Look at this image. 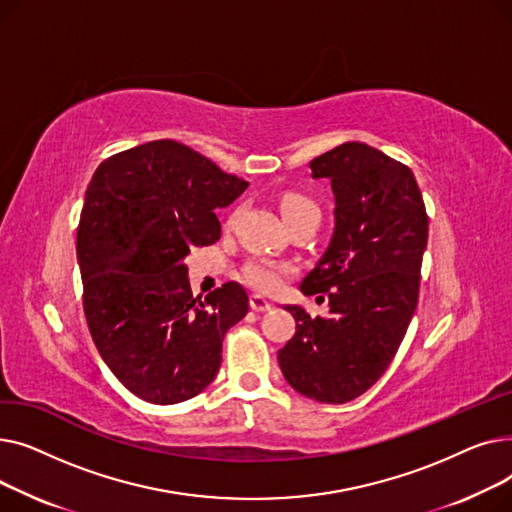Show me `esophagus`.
Masks as SVG:
<instances>
[{"instance_id": "1", "label": "esophagus", "mask_w": 512, "mask_h": 512, "mask_svg": "<svg viewBox=\"0 0 512 512\" xmlns=\"http://www.w3.org/2000/svg\"><path fill=\"white\" fill-rule=\"evenodd\" d=\"M274 305L272 301H267L261 294H251V309L253 311H270Z\"/></svg>"}]
</instances>
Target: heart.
Here are the masks:
<instances>
[{"instance_id": "heart-1", "label": "heart", "mask_w": 512, "mask_h": 512, "mask_svg": "<svg viewBox=\"0 0 512 512\" xmlns=\"http://www.w3.org/2000/svg\"><path fill=\"white\" fill-rule=\"evenodd\" d=\"M280 209L290 226L299 222H317L321 220V207L315 199L303 193H286L280 199ZM284 274H288V265L272 259H253L245 265V278L257 290H274L280 286Z\"/></svg>"}]
</instances>
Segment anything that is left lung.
Instances as JSON below:
<instances>
[{
	"label": "left lung",
	"mask_w": 512,
	"mask_h": 512,
	"mask_svg": "<svg viewBox=\"0 0 512 512\" xmlns=\"http://www.w3.org/2000/svg\"><path fill=\"white\" fill-rule=\"evenodd\" d=\"M309 168L313 178L332 180L336 228L301 290L326 294L330 317L286 305L297 332L278 361L294 390L342 405L382 378L407 334L419 299L427 213L411 168L365 143H344Z\"/></svg>",
	"instance_id": "1"
}]
</instances>
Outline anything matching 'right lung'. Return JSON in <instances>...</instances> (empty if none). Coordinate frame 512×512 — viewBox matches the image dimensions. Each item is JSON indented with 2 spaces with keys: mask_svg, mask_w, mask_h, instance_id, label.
<instances>
[{
  "mask_svg": "<svg viewBox=\"0 0 512 512\" xmlns=\"http://www.w3.org/2000/svg\"><path fill=\"white\" fill-rule=\"evenodd\" d=\"M247 186L170 139L95 170L76 232L83 307L101 359L134 396L176 405L218 375L224 336L249 297L238 282L193 297L184 259L220 238L215 209Z\"/></svg>",
  "mask_w": 512,
  "mask_h": 512,
  "instance_id": "1",
  "label": "right lung"
}]
</instances>
